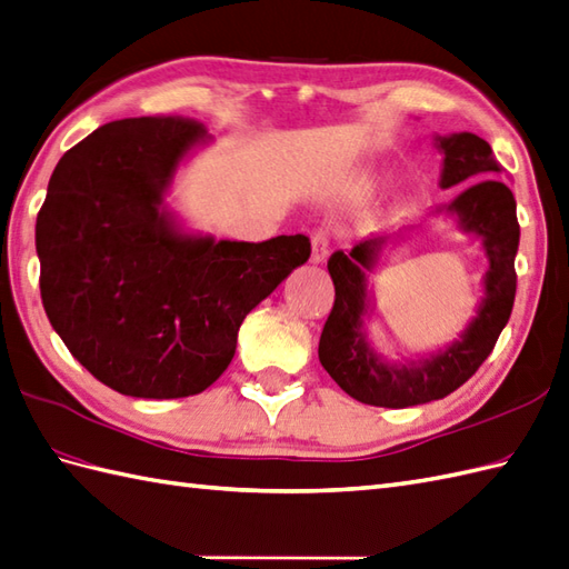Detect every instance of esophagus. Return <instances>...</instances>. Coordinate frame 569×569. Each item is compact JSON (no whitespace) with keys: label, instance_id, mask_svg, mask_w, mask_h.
I'll list each match as a JSON object with an SVG mask.
<instances>
[{"label":"esophagus","instance_id":"obj_1","mask_svg":"<svg viewBox=\"0 0 569 569\" xmlns=\"http://www.w3.org/2000/svg\"><path fill=\"white\" fill-rule=\"evenodd\" d=\"M328 258V239L326 233H313L311 237V262L313 266H318V262H323Z\"/></svg>","mask_w":569,"mask_h":569}]
</instances>
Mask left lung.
Here are the masks:
<instances>
[{"instance_id": "1", "label": "left lung", "mask_w": 569, "mask_h": 569, "mask_svg": "<svg viewBox=\"0 0 569 569\" xmlns=\"http://www.w3.org/2000/svg\"><path fill=\"white\" fill-rule=\"evenodd\" d=\"M435 144L441 151L439 188L447 190L482 178L463 188L447 207L429 212L432 217L447 212L456 221V229L480 241L488 258L482 299L459 338L420 359L391 362L369 340L367 323L371 321L373 301L369 274L386 248L406 239L415 227L406 224L393 233L369 237L350 253H332L328 272L336 284V303L318 342V359L345 393L367 406L410 408L453 393L488 359L515 307L519 221L515 196L495 178L502 173V166L497 163L490 144L473 132L437 134Z\"/></svg>"}]
</instances>
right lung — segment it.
<instances>
[{
	"label": "right lung",
	"instance_id": "1",
	"mask_svg": "<svg viewBox=\"0 0 569 569\" xmlns=\"http://www.w3.org/2000/svg\"><path fill=\"white\" fill-rule=\"evenodd\" d=\"M210 142L183 118L101 124L54 166L36 221L40 297L96 379L132 398H188L237 352L243 318L309 260L307 237L217 241L166 196Z\"/></svg>",
	"mask_w": 569,
	"mask_h": 569
}]
</instances>
